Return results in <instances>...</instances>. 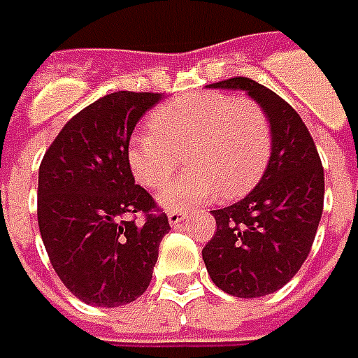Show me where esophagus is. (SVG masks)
<instances>
[{"label":"esophagus","mask_w":358,"mask_h":358,"mask_svg":"<svg viewBox=\"0 0 358 358\" xmlns=\"http://www.w3.org/2000/svg\"><path fill=\"white\" fill-rule=\"evenodd\" d=\"M186 212H168V222H170V226H178L180 222H184L186 220Z\"/></svg>","instance_id":"34e87169"}]
</instances>
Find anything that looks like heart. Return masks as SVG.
<instances>
[{"instance_id": "obj_1", "label": "heart", "mask_w": 358, "mask_h": 358, "mask_svg": "<svg viewBox=\"0 0 358 358\" xmlns=\"http://www.w3.org/2000/svg\"><path fill=\"white\" fill-rule=\"evenodd\" d=\"M186 156V168L160 194V206L184 212L194 203L238 198L259 182L271 156V129L250 99L196 93L158 106L150 130L136 132L127 160L144 188H162Z\"/></svg>"}]
</instances>
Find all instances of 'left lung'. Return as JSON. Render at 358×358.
Instances as JSON below:
<instances>
[{
	"instance_id": "1",
	"label": "left lung",
	"mask_w": 358,
	"mask_h": 358,
	"mask_svg": "<svg viewBox=\"0 0 358 358\" xmlns=\"http://www.w3.org/2000/svg\"><path fill=\"white\" fill-rule=\"evenodd\" d=\"M210 89L245 91L262 106L271 129V156L245 198L212 210L217 228L202 250L203 264L222 291L241 299L264 297L281 289L311 252L325 174L305 122L279 94L248 77Z\"/></svg>"
}]
</instances>
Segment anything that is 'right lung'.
Masks as SVG:
<instances>
[{"mask_svg":"<svg viewBox=\"0 0 358 358\" xmlns=\"http://www.w3.org/2000/svg\"><path fill=\"white\" fill-rule=\"evenodd\" d=\"M162 99L118 91L94 101L61 129L39 166L41 240L59 279L87 305H127L150 285L170 224L134 184L127 152L136 122Z\"/></svg>","mask_w":358,"mask_h":358,"instance_id":"right-lung-1","label":"right lung"}]
</instances>
